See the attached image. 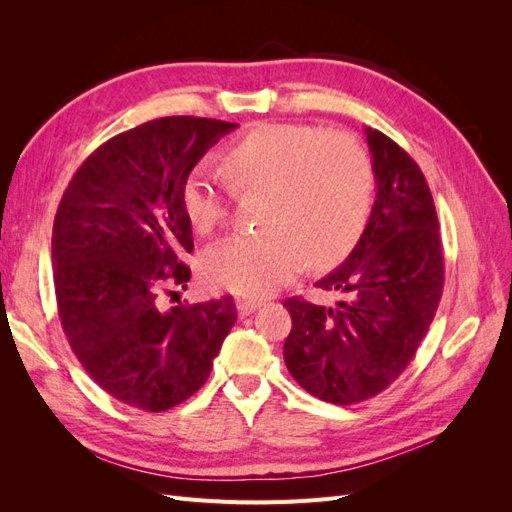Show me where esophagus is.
I'll return each instance as SVG.
<instances>
[{"label":"esophagus","mask_w":512,"mask_h":512,"mask_svg":"<svg viewBox=\"0 0 512 512\" xmlns=\"http://www.w3.org/2000/svg\"><path fill=\"white\" fill-rule=\"evenodd\" d=\"M260 301H237V312L239 316H250L256 309H260Z\"/></svg>","instance_id":"34e87169"}]
</instances>
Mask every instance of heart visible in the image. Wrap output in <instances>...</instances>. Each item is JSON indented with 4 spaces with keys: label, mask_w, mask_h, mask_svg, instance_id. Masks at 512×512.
I'll use <instances>...</instances> for the list:
<instances>
[{
    "label": "heart",
    "mask_w": 512,
    "mask_h": 512,
    "mask_svg": "<svg viewBox=\"0 0 512 512\" xmlns=\"http://www.w3.org/2000/svg\"><path fill=\"white\" fill-rule=\"evenodd\" d=\"M230 190L262 192L258 232L230 235L207 247L200 273L237 297H267L301 269L344 262L367 228L374 168L365 149L344 134L305 123H260L222 156ZM181 209L198 235L222 224L224 192L203 170L183 181Z\"/></svg>",
    "instance_id": "b5f03b06"
}]
</instances>
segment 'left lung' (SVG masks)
<instances>
[{"instance_id":"8db88e82","label":"left lung","mask_w":512,"mask_h":512,"mask_svg":"<svg viewBox=\"0 0 512 512\" xmlns=\"http://www.w3.org/2000/svg\"><path fill=\"white\" fill-rule=\"evenodd\" d=\"M376 200L361 241L318 288L333 307L292 297L286 367L303 389L337 406L384 391L423 342L444 286L440 224L425 175L389 136L365 128Z\"/></svg>"}]
</instances>
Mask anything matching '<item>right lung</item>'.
Here are the masks:
<instances>
[{"instance_id": "1", "label": "right lung", "mask_w": 512, "mask_h": 512, "mask_svg": "<svg viewBox=\"0 0 512 512\" xmlns=\"http://www.w3.org/2000/svg\"><path fill=\"white\" fill-rule=\"evenodd\" d=\"M235 128L147 121L100 145L61 196L51 243L61 327L94 382L132 408L162 412L192 397L237 322L232 297L158 307L162 288L190 282L183 181Z\"/></svg>"}]
</instances>
